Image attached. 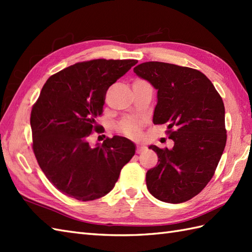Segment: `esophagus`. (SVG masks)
Masks as SVG:
<instances>
[{"mask_svg":"<svg viewBox=\"0 0 252 252\" xmlns=\"http://www.w3.org/2000/svg\"><path fill=\"white\" fill-rule=\"evenodd\" d=\"M144 149H145V146H143V145H137L136 146V153L137 154H140V153H142Z\"/></svg>","mask_w":252,"mask_h":252,"instance_id":"1","label":"esophagus"}]
</instances>
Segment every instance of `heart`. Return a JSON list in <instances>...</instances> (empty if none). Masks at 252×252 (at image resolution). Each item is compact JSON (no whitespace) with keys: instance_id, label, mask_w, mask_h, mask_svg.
Listing matches in <instances>:
<instances>
[{"instance_id":"1","label":"heart","mask_w":252,"mask_h":252,"mask_svg":"<svg viewBox=\"0 0 252 252\" xmlns=\"http://www.w3.org/2000/svg\"><path fill=\"white\" fill-rule=\"evenodd\" d=\"M141 126L142 123L137 119H126L119 123L118 130L123 134L130 137H138L141 135Z\"/></svg>"}]
</instances>
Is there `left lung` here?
<instances>
[{
  "instance_id": "1",
  "label": "left lung",
  "mask_w": 252,
  "mask_h": 252,
  "mask_svg": "<svg viewBox=\"0 0 252 252\" xmlns=\"http://www.w3.org/2000/svg\"><path fill=\"white\" fill-rule=\"evenodd\" d=\"M133 71L158 91L153 122L167 125L174 142L171 149L149 146L157 153L159 163L147 171V189L164 202L189 200L212 179L225 148L222 97L196 69L147 62Z\"/></svg>"
}]
</instances>
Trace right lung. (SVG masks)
<instances>
[{
	"label": "right lung",
	"mask_w": 252,
	"mask_h": 252,
	"mask_svg": "<svg viewBox=\"0 0 252 252\" xmlns=\"http://www.w3.org/2000/svg\"><path fill=\"white\" fill-rule=\"evenodd\" d=\"M137 63L135 60L77 63L47 79L32 107L33 153L45 176L63 195L81 201L103 197L114 189L123 165L135 154L122 136L91 147L98 130L107 90Z\"/></svg>",
	"instance_id": "add662e5"
}]
</instances>
